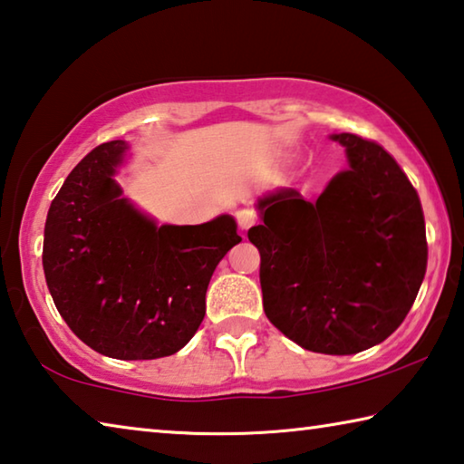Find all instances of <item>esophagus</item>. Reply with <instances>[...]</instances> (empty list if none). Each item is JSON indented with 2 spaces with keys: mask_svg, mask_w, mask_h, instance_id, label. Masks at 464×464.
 I'll use <instances>...</instances> for the list:
<instances>
[{
  "mask_svg": "<svg viewBox=\"0 0 464 464\" xmlns=\"http://www.w3.org/2000/svg\"><path fill=\"white\" fill-rule=\"evenodd\" d=\"M256 221H257V217H256V213L251 208H243V210H239V213H237V223L241 227V231H247L249 227L256 225Z\"/></svg>",
  "mask_w": 464,
  "mask_h": 464,
  "instance_id": "esophagus-1",
  "label": "esophagus"
}]
</instances>
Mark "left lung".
Returning <instances> with one entry per match:
<instances>
[{
	"mask_svg": "<svg viewBox=\"0 0 464 464\" xmlns=\"http://www.w3.org/2000/svg\"><path fill=\"white\" fill-rule=\"evenodd\" d=\"M348 169L315 202L295 188L257 198L247 231L260 251L266 317L288 340L348 356L403 324L428 264L421 202L381 145L340 132Z\"/></svg>",
	"mask_w": 464,
	"mask_h": 464,
	"instance_id": "left-lung-1",
	"label": "left lung"
}]
</instances>
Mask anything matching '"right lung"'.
<instances>
[{
  "mask_svg": "<svg viewBox=\"0 0 464 464\" xmlns=\"http://www.w3.org/2000/svg\"><path fill=\"white\" fill-rule=\"evenodd\" d=\"M129 149L102 143L67 176L46 215L43 268L54 307L83 343L153 360L192 340L210 276L241 237L231 215L157 225L140 213L114 179Z\"/></svg>",
  "mask_w": 464,
  "mask_h": 464,
  "instance_id": "right-lung-1",
  "label": "right lung"
}]
</instances>
